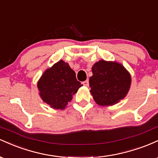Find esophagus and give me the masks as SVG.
Masks as SVG:
<instances>
[{
	"label": "esophagus",
	"mask_w": 158,
	"mask_h": 158,
	"mask_svg": "<svg viewBox=\"0 0 158 158\" xmlns=\"http://www.w3.org/2000/svg\"><path fill=\"white\" fill-rule=\"evenodd\" d=\"M83 85H84L85 86H87V87H88V85H89V81H88V80L85 81L84 82H83Z\"/></svg>",
	"instance_id": "obj_1"
}]
</instances>
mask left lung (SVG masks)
Masks as SVG:
<instances>
[{
  "label": "left lung",
  "instance_id": "obj_1",
  "mask_svg": "<svg viewBox=\"0 0 158 158\" xmlns=\"http://www.w3.org/2000/svg\"><path fill=\"white\" fill-rule=\"evenodd\" d=\"M92 73L89 79L90 92L99 106H114L126 97L131 77L122 64L99 60L92 67Z\"/></svg>",
  "mask_w": 158,
  "mask_h": 158
}]
</instances>
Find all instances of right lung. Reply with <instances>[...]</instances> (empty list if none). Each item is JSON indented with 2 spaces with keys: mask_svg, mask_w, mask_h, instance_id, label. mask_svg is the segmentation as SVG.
Instances as JSON below:
<instances>
[{
  "mask_svg": "<svg viewBox=\"0 0 158 158\" xmlns=\"http://www.w3.org/2000/svg\"><path fill=\"white\" fill-rule=\"evenodd\" d=\"M82 86L68 63L59 61L43 73L38 81L39 96L54 109H64L79 88Z\"/></svg>",
  "mask_w": 158,
  "mask_h": 158,
  "instance_id": "add662e5",
  "label": "right lung"
}]
</instances>
